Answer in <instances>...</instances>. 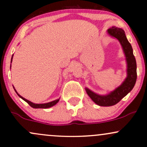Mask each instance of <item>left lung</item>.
<instances>
[{
	"label": "left lung",
	"instance_id": "left-lung-1",
	"mask_svg": "<svg viewBox=\"0 0 147 147\" xmlns=\"http://www.w3.org/2000/svg\"><path fill=\"white\" fill-rule=\"evenodd\" d=\"M108 33L111 36L117 38L122 45L127 61V77L120 86L108 95H99L89 89L86 88L87 94L92 100L97 105L101 106H111L117 104L132 90L137 79V65L136 58L133 55L132 46L126 38L124 31L120 28L112 27L108 30Z\"/></svg>",
	"mask_w": 147,
	"mask_h": 147
}]
</instances>
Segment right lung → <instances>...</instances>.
I'll list each match as a JSON object with an SVG mask.
<instances>
[{"label": "right lung", "mask_w": 147, "mask_h": 147, "mask_svg": "<svg viewBox=\"0 0 147 147\" xmlns=\"http://www.w3.org/2000/svg\"><path fill=\"white\" fill-rule=\"evenodd\" d=\"M12 57H13V55H12ZM12 57H11V60H12ZM15 91H16V90H15ZM16 92L17 93V92H16ZM17 95L19 96V97H21V99H23V100L25 101V102L28 103V104H29V105L31 106V107L34 108V109H48V108H50L52 106L55 105V104H56L57 103L59 102V99H56V100H55V101H52V102H51L46 103V104H34V103L30 102V101H28V99H25L24 97H21V96L20 95H18V93H17Z\"/></svg>", "instance_id": "1"}]
</instances>
